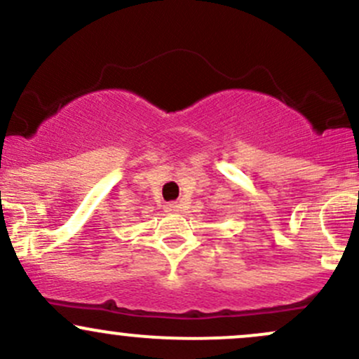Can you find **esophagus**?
Wrapping results in <instances>:
<instances>
[{
    "mask_svg": "<svg viewBox=\"0 0 359 359\" xmlns=\"http://www.w3.org/2000/svg\"><path fill=\"white\" fill-rule=\"evenodd\" d=\"M165 211H167V212H179L180 206L177 203H167V204H165Z\"/></svg>",
    "mask_w": 359,
    "mask_h": 359,
    "instance_id": "1",
    "label": "esophagus"
}]
</instances>
